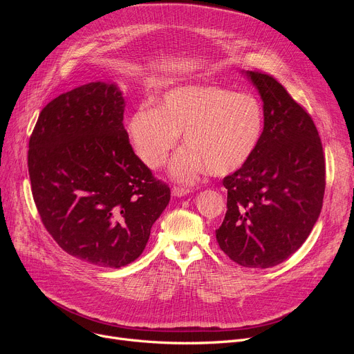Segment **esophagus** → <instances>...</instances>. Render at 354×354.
I'll return each mask as SVG.
<instances>
[{"instance_id":"34e87169","label":"esophagus","mask_w":354,"mask_h":354,"mask_svg":"<svg viewBox=\"0 0 354 354\" xmlns=\"http://www.w3.org/2000/svg\"><path fill=\"white\" fill-rule=\"evenodd\" d=\"M188 194H189V189L185 188V187H174L172 188V195L174 196L180 198V196H185V195H188Z\"/></svg>"}]
</instances>
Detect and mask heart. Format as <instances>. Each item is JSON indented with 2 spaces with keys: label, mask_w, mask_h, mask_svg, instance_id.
Listing matches in <instances>:
<instances>
[{
  "label": "heart",
  "mask_w": 354,
  "mask_h": 354,
  "mask_svg": "<svg viewBox=\"0 0 354 354\" xmlns=\"http://www.w3.org/2000/svg\"><path fill=\"white\" fill-rule=\"evenodd\" d=\"M264 107L255 96L221 86L176 87L142 106L129 120L127 132L140 160L152 169L163 166L179 133L185 146L171 165L180 182L202 174L224 176L244 167L261 143Z\"/></svg>",
  "instance_id": "obj_1"
}]
</instances>
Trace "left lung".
<instances>
[{"instance_id": "8db88e82", "label": "left lung", "mask_w": 354, "mask_h": 354, "mask_svg": "<svg viewBox=\"0 0 354 354\" xmlns=\"http://www.w3.org/2000/svg\"><path fill=\"white\" fill-rule=\"evenodd\" d=\"M263 100L266 124L251 160L224 178L227 214L219 248L247 268H270L299 250L319 219L326 165L307 111L272 76L243 71Z\"/></svg>"}]
</instances>
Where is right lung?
<instances>
[{
    "instance_id": "1",
    "label": "right lung",
    "mask_w": 354,
    "mask_h": 354,
    "mask_svg": "<svg viewBox=\"0 0 354 354\" xmlns=\"http://www.w3.org/2000/svg\"><path fill=\"white\" fill-rule=\"evenodd\" d=\"M115 83L63 93L39 116L28 143L31 191L43 224L67 254L120 268L143 252L171 199L135 155Z\"/></svg>"
}]
</instances>
